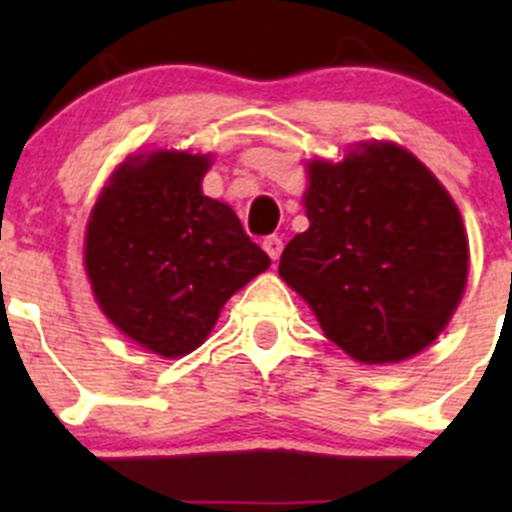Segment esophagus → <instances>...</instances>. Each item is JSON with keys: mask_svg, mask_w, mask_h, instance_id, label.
<instances>
[{"mask_svg": "<svg viewBox=\"0 0 512 512\" xmlns=\"http://www.w3.org/2000/svg\"><path fill=\"white\" fill-rule=\"evenodd\" d=\"M262 247H265L267 255L272 257V262H277L282 255V237H277V235L265 237V240H262Z\"/></svg>", "mask_w": 512, "mask_h": 512, "instance_id": "34e87169", "label": "esophagus"}]
</instances>
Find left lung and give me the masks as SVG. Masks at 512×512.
Returning <instances> with one entry per match:
<instances>
[{
  "label": "left lung",
  "mask_w": 512,
  "mask_h": 512,
  "mask_svg": "<svg viewBox=\"0 0 512 512\" xmlns=\"http://www.w3.org/2000/svg\"><path fill=\"white\" fill-rule=\"evenodd\" d=\"M309 227L287 242L280 277L324 337L361 364H396L436 342L468 277L461 213L436 175L396 143L312 160Z\"/></svg>",
  "instance_id": "8db88e82"
}]
</instances>
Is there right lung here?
Masks as SVG:
<instances>
[{
	"instance_id": "obj_1",
	"label": "right lung",
	"mask_w": 512,
	"mask_h": 512,
	"mask_svg": "<svg viewBox=\"0 0 512 512\" xmlns=\"http://www.w3.org/2000/svg\"><path fill=\"white\" fill-rule=\"evenodd\" d=\"M210 156L128 158L86 227L84 265L101 312L148 352L175 359L208 339L227 299L270 257L230 205L203 195Z\"/></svg>"
}]
</instances>
